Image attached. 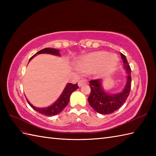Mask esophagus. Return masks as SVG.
Here are the masks:
<instances>
[{"label":"esophagus","mask_w":156,"mask_h":156,"mask_svg":"<svg viewBox=\"0 0 156 156\" xmlns=\"http://www.w3.org/2000/svg\"><path fill=\"white\" fill-rule=\"evenodd\" d=\"M87 83H88L87 80H86L85 79H82V80H80L78 82V87H82V86H83Z\"/></svg>","instance_id":"34e87169"}]
</instances>
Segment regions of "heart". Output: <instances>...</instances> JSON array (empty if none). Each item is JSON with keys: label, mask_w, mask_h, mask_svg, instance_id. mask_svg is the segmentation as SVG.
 Wrapping results in <instances>:
<instances>
[{"label": "heart", "mask_w": 156, "mask_h": 156, "mask_svg": "<svg viewBox=\"0 0 156 156\" xmlns=\"http://www.w3.org/2000/svg\"><path fill=\"white\" fill-rule=\"evenodd\" d=\"M118 58L114 54L105 51H96L86 55L78 60V68L82 72L94 69V74L102 77L115 70Z\"/></svg>", "instance_id": "obj_1"}]
</instances>
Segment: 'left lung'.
Instances as JSON below:
<instances>
[{
  "label": "left lung",
  "mask_w": 156,
  "mask_h": 156,
  "mask_svg": "<svg viewBox=\"0 0 156 156\" xmlns=\"http://www.w3.org/2000/svg\"><path fill=\"white\" fill-rule=\"evenodd\" d=\"M121 56L123 61L124 68L127 74V82L124 89L121 92L116 94H108L102 87L101 79H96L90 81L89 86L90 87L91 92L88 98V101L90 107L100 114L108 115L117 111L125 103L130 93L131 87V68L125 55L121 54Z\"/></svg>",
  "instance_id": "8db88e82"
}]
</instances>
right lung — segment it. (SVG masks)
I'll return each instance as SVG.
<instances>
[{"label": "right lung", "instance_id": "right-lung-1", "mask_svg": "<svg viewBox=\"0 0 156 156\" xmlns=\"http://www.w3.org/2000/svg\"><path fill=\"white\" fill-rule=\"evenodd\" d=\"M52 54L55 55H60L59 54V51L58 49H54V48H45L41 50L38 51L37 54H35L34 55H33L32 57L29 59V61L35 56L37 54ZM78 88V83L73 84L71 83H68L66 85L65 87L64 91L60 95V97H59L56 102H55L52 105L49 106V107H45V108H37L34 107V105H31L29 101L27 99L29 105L31 106V107L37 111L39 113H41L45 116H54L59 114V112H61L64 108L68 105L69 101V97H70V95L73 92L76 90V89Z\"/></svg>", "mask_w": 156, "mask_h": 156}]
</instances>
